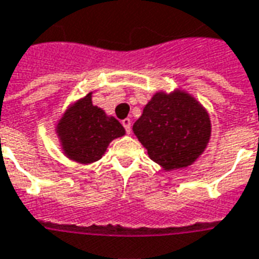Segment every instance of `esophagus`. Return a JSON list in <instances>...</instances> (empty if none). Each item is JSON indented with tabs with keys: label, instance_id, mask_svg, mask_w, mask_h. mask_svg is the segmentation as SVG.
I'll use <instances>...</instances> for the list:
<instances>
[{
	"label": "esophagus",
	"instance_id": "obj_1",
	"mask_svg": "<svg viewBox=\"0 0 259 259\" xmlns=\"http://www.w3.org/2000/svg\"><path fill=\"white\" fill-rule=\"evenodd\" d=\"M122 124H123L126 133H127V135H130V132H132V120H130L129 118H126V119L122 120Z\"/></svg>",
	"mask_w": 259,
	"mask_h": 259
}]
</instances>
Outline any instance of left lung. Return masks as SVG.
I'll list each match as a JSON object with an SVG mask.
<instances>
[{"label":"left lung","instance_id":"obj_1","mask_svg":"<svg viewBox=\"0 0 259 259\" xmlns=\"http://www.w3.org/2000/svg\"><path fill=\"white\" fill-rule=\"evenodd\" d=\"M149 158L163 170L188 167L203 154L211 136L207 111L184 91L158 92L133 124Z\"/></svg>","mask_w":259,"mask_h":259}]
</instances>
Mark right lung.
Returning <instances> with one entry per match:
<instances>
[{"instance_id":"right-lung-1","label":"right lung","mask_w":259,"mask_h":259,"mask_svg":"<svg viewBox=\"0 0 259 259\" xmlns=\"http://www.w3.org/2000/svg\"><path fill=\"white\" fill-rule=\"evenodd\" d=\"M56 133L67 158L88 164L101 159L111 141L124 136V129L119 120L92 104L91 92L61 115Z\"/></svg>"}]
</instances>
